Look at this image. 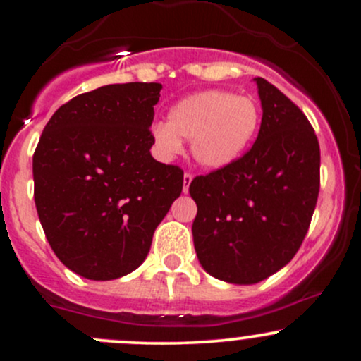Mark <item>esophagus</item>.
<instances>
[{
  "label": "esophagus",
  "mask_w": 361,
  "mask_h": 361,
  "mask_svg": "<svg viewBox=\"0 0 361 361\" xmlns=\"http://www.w3.org/2000/svg\"><path fill=\"white\" fill-rule=\"evenodd\" d=\"M192 180H193V175L190 171H186L183 175V192L185 193H188V186H190V183H192Z\"/></svg>",
  "instance_id": "esophagus-1"
}]
</instances>
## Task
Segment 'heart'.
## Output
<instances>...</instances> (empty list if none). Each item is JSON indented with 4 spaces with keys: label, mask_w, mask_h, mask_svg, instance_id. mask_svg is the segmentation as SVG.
Instances as JSON below:
<instances>
[{
    "label": "heart",
    "mask_w": 361,
    "mask_h": 361,
    "mask_svg": "<svg viewBox=\"0 0 361 361\" xmlns=\"http://www.w3.org/2000/svg\"><path fill=\"white\" fill-rule=\"evenodd\" d=\"M258 127L259 106L251 97L204 90L175 103L168 123L152 127V139L164 156L180 152L181 139L192 140L195 159L217 169L234 163L246 151Z\"/></svg>",
    "instance_id": "obj_1"
}]
</instances>
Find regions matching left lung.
<instances>
[{
    "label": "left lung",
    "instance_id": "1",
    "mask_svg": "<svg viewBox=\"0 0 361 361\" xmlns=\"http://www.w3.org/2000/svg\"><path fill=\"white\" fill-rule=\"evenodd\" d=\"M256 85L263 106L258 139L234 163L190 183L202 267L241 285L268 279L295 256L321 186L319 140L304 111L263 78Z\"/></svg>",
    "mask_w": 361,
    "mask_h": 361
}]
</instances>
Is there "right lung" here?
<instances>
[{
	"mask_svg": "<svg viewBox=\"0 0 361 361\" xmlns=\"http://www.w3.org/2000/svg\"><path fill=\"white\" fill-rule=\"evenodd\" d=\"M159 82L106 85L59 106L34 152L37 214L52 251L90 280L134 271L183 190L151 156Z\"/></svg>",
	"mask_w": 361,
	"mask_h": 361,
	"instance_id": "add662e5",
	"label": "right lung"
}]
</instances>
